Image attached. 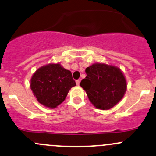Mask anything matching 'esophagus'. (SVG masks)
Wrapping results in <instances>:
<instances>
[{"label":"esophagus","mask_w":156,"mask_h":156,"mask_svg":"<svg viewBox=\"0 0 156 156\" xmlns=\"http://www.w3.org/2000/svg\"><path fill=\"white\" fill-rule=\"evenodd\" d=\"M75 82H76V84L78 86V85L80 84V80H76V81H75Z\"/></svg>","instance_id":"34e87169"}]
</instances>
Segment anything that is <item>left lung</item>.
I'll list each match as a JSON object with an SVG mask.
<instances>
[{"label":"left lung","mask_w":156,"mask_h":156,"mask_svg":"<svg viewBox=\"0 0 156 156\" xmlns=\"http://www.w3.org/2000/svg\"><path fill=\"white\" fill-rule=\"evenodd\" d=\"M87 77L80 83L92 104L96 108L108 110L117 105L126 91V81L119 68L95 63L85 70Z\"/></svg>","instance_id":"1"}]
</instances>
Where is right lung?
Listing matches in <instances>:
<instances>
[{
    "label": "right lung",
    "mask_w": 156,
    "mask_h": 156,
    "mask_svg": "<svg viewBox=\"0 0 156 156\" xmlns=\"http://www.w3.org/2000/svg\"><path fill=\"white\" fill-rule=\"evenodd\" d=\"M75 85L71 72L59 63L38 69L30 81V88L39 102L51 108L63 102L69 90Z\"/></svg>",
    "instance_id": "add662e5"
}]
</instances>
